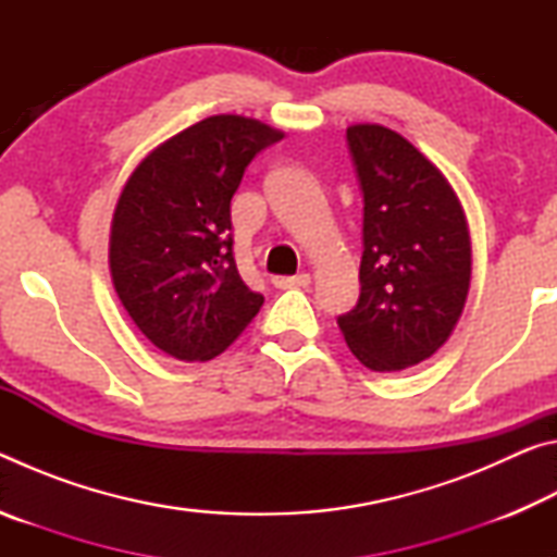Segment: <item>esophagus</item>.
Listing matches in <instances>:
<instances>
[{
    "label": "esophagus",
    "instance_id": "34e87169",
    "mask_svg": "<svg viewBox=\"0 0 557 557\" xmlns=\"http://www.w3.org/2000/svg\"><path fill=\"white\" fill-rule=\"evenodd\" d=\"M309 282H312V275H309V272H299V275H292V277H275L272 280V285L280 289H292V287H307Z\"/></svg>",
    "mask_w": 557,
    "mask_h": 557
}]
</instances>
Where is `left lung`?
Here are the masks:
<instances>
[{"instance_id":"left-lung-1","label":"left lung","mask_w":557,"mask_h":557,"mask_svg":"<svg viewBox=\"0 0 557 557\" xmlns=\"http://www.w3.org/2000/svg\"><path fill=\"white\" fill-rule=\"evenodd\" d=\"M363 188L361 297L338 329L366 369L393 373L430 358L455 332L471 282L465 209L447 176L398 132L346 129Z\"/></svg>"}]
</instances>
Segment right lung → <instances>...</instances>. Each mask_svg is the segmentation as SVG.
Segmentation results:
<instances>
[{"mask_svg":"<svg viewBox=\"0 0 557 557\" xmlns=\"http://www.w3.org/2000/svg\"><path fill=\"white\" fill-rule=\"evenodd\" d=\"M285 132L213 115L154 147L122 186L110 223V277L120 305L159 351L211 361L265 297L238 275L231 199L245 166Z\"/></svg>","mask_w":557,"mask_h":557,"instance_id":"right-lung-1","label":"right lung"}]
</instances>
